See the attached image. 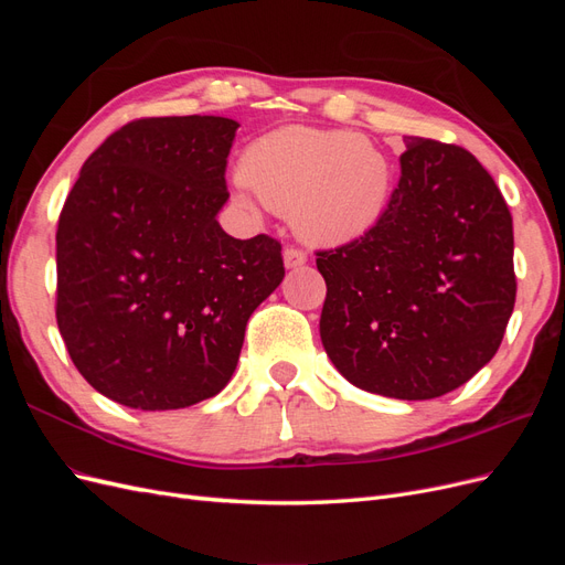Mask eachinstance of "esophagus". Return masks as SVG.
<instances>
[{"label": "esophagus", "instance_id": "obj_1", "mask_svg": "<svg viewBox=\"0 0 565 565\" xmlns=\"http://www.w3.org/2000/svg\"><path fill=\"white\" fill-rule=\"evenodd\" d=\"M306 262H309V256H306V252L301 247H287L285 249V266L287 268H299Z\"/></svg>", "mask_w": 565, "mask_h": 565}]
</instances>
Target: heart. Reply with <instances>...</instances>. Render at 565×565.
Returning a JSON list of instances; mask_svg holds the SVG:
<instances>
[{
	"mask_svg": "<svg viewBox=\"0 0 565 565\" xmlns=\"http://www.w3.org/2000/svg\"><path fill=\"white\" fill-rule=\"evenodd\" d=\"M243 183L273 212H292L311 243L341 245L380 224L393 191L386 152L341 129L282 127L256 139L243 158Z\"/></svg>",
	"mask_w": 565,
	"mask_h": 565,
	"instance_id": "heart-1",
	"label": "heart"
}]
</instances>
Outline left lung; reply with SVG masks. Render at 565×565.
Listing matches in <instances>:
<instances>
[{
    "instance_id": "left-lung-1",
    "label": "left lung",
    "mask_w": 565,
    "mask_h": 565,
    "mask_svg": "<svg viewBox=\"0 0 565 565\" xmlns=\"http://www.w3.org/2000/svg\"><path fill=\"white\" fill-rule=\"evenodd\" d=\"M398 188L370 233L318 249L320 339L358 388L401 401L455 391L498 353L516 301L514 226L469 150L405 136Z\"/></svg>"
}]
</instances>
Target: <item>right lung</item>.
Wrapping results in <instances>:
<instances>
[{"label":"right lung","instance_id":"obj_1","mask_svg":"<svg viewBox=\"0 0 565 565\" xmlns=\"http://www.w3.org/2000/svg\"><path fill=\"white\" fill-rule=\"evenodd\" d=\"M228 117H141L113 131L67 193L56 231V322L75 367L136 409L224 388L247 320L285 278L282 245L235 241Z\"/></svg>","mask_w":565,"mask_h":565}]
</instances>
